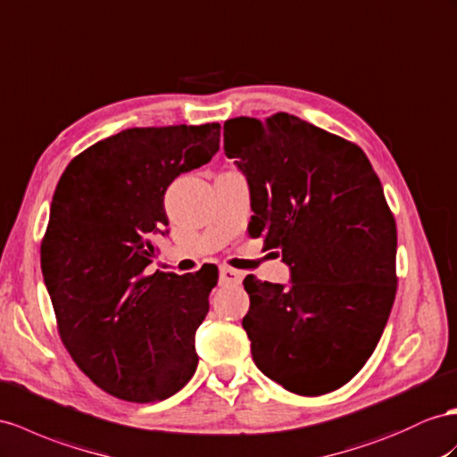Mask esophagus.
<instances>
[{"instance_id": "34e87169", "label": "esophagus", "mask_w": 457, "mask_h": 457, "mask_svg": "<svg viewBox=\"0 0 457 457\" xmlns=\"http://www.w3.org/2000/svg\"><path fill=\"white\" fill-rule=\"evenodd\" d=\"M243 279V274L236 268H229V266H221L220 268V282L221 284H239Z\"/></svg>"}]
</instances>
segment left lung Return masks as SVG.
Wrapping results in <instances>:
<instances>
[{
    "mask_svg": "<svg viewBox=\"0 0 457 457\" xmlns=\"http://www.w3.org/2000/svg\"><path fill=\"white\" fill-rule=\"evenodd\" d=\"M249 183V236L289 266V284L243 279L254 365L299 395L337 390L362 369L395 297V221L357 145L289 113L224 123Z\"/></svg>",
    "mask_w": 457,
    "mask_h": 457,
    "instance_id": "1",
    "label": "left lung"
}]
</instances>
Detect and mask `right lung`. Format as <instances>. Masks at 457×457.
<instances>
[{"label":"right lung","mask_w":457,"mask_h":457,"mask_svg":"<svg viewBox=\"0 0 457 457\" xmlns=\"http://www.w3.org/2000/svg\"><path fill=\"white\" fill-rule=\"evenodd\" d=\"M220 148V123L135 127L65 168L40 247L63 345L98 388L150 403L196 370V328L218 270L146 276L166 236L163 193Z\"/></svg>","instance_id":"obj_1"}]
</instances>
